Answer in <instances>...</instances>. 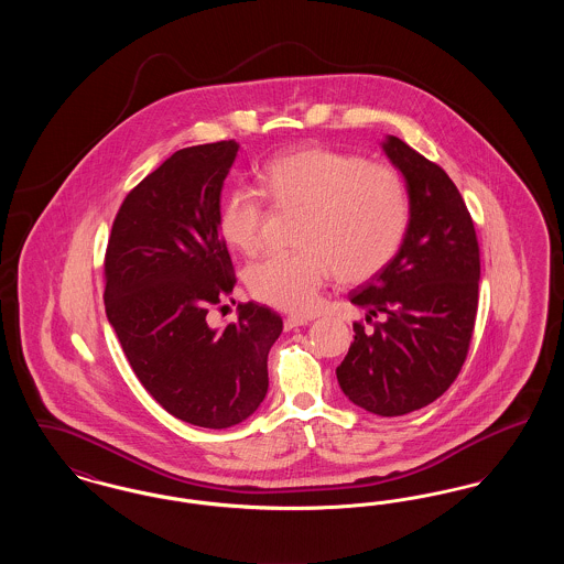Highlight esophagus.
<instances>
[{
    "label": "esophagus",
    "instance_id": "esophagus-1",
    "mask_svg": "<svg viewBox=\"0 0 564 564\" xmlns=\"http://www.w3.org/2000/svg\"><path fill=\"white\" fill-rule=\"evenodd\" d=\"M311 319H306V317H297V315H292V317H288L283 325H285V329H294V327H300V325H308Z\"/></svg>",
    "mask_w": 564,
    "mask_h": 564
}]
</instances>
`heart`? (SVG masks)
Listing matches in <instances>:
<instances>
[{
    "label": "heart",
    "instance_id": "obj_1",
    "mask_svg": "<svg viewBox=\"0 0 564 564\" xmlns=\"http://www.w3.org/2000/svg\"><path fill=\"white\" fill-rule=\"evenodd\" d=\"M262 195L279 212H300L297 251L270 253L247 269L258 300L290 313L317 308L334 276L364 283L387 269L410 224V189L402 173L382 162L329 148H297L260 171ZM264 199L232 189L217 214L221 239L245 256L262 247Z\"/></svg>",
    "mask_w": 564,
    "mask_h": 564
}]
</instances>
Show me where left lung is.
<instances>
[{
  "label": "left lung",
  "mask_w": 564,
  "mask_h": 564,
  "mask_svg": "<svg viewBox=\"0 0 564 564\" xmlns=\"http://www.w3.org/2000/svg\"><path fill=\"white\" fill-rule=\"evenodd\" d=\"M382 150L410 189V224L391 264L350 292L368 311L336 368L350 402L402 416L435 402L460 372L478 313L480 247L446 171L389 134Z\"/></svg>",
  "instance_id": "obj_1"
}]
</instances>
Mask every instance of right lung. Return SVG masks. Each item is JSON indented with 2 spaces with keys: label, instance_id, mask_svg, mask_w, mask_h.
Returning a JSON list of instances; mask_svg holds the SVG:
<instances>
[{
  "label": "right lung",
  "instance_id": "obj_1",
  "mask_svg": "<svg viewBox=\"0 0 564 564\" xmlns=\"http://www.w3.org/2000/svg\"><path fill=\"white\" fill-rule=\"evenodd\" d=\"M235 139L175 152L122 200L106 249V313L145 391L180 421L226 430L269 391L283 322L256 302L224 329L207 323L237 276L217 228Z\"/></svg>",
  "mask_w": 564,
  "mask_h": 564
}]
</instances>
